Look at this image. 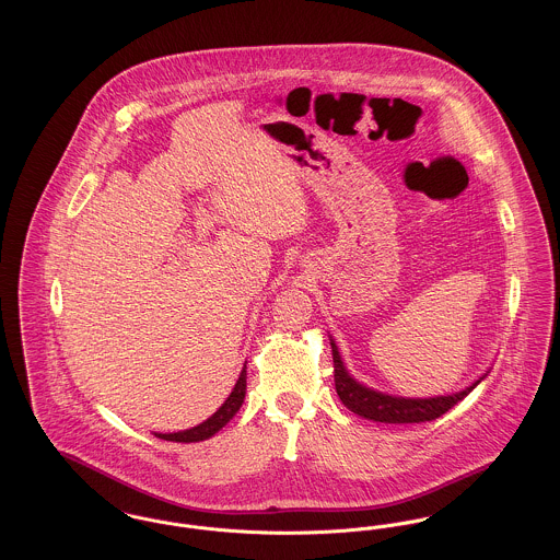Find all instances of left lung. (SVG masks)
Returning a JSON list of instances; mask_svg holds the SVG:
<instances>
[{
  "label": "left lung",
  "mask_w": 560,
  "mask_h": 560,
  "mask_svg": "<svg viewBox=\"0 0 560 560\" xmlns=\"http://www.w3.org/2000/svg\"><path fill=\"white\" fill-rule=\"evenodd\" d=\"M331 357H334V382H336V393L340 400L347 405L350 411L373 420V422H384V424H418V422H432L441 418L445 411H450L455 402L464 399L479 382H475L470 388L457 393V395H447V397H436V399H402V397H390L375 393L372 388L361 386L348 375L340 352L336 345L331 342Z\"/></svg>",
  "instance_id": "obj_1"
}]
</instances>
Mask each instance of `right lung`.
I'll return each mask as SVG.
<instances>
[{"label": "right lung", "instance_id": "right-lung-1", "mask_svg": "<svg viewBox=\"0 0 560 560\" xmlns=\"http://www.w3.org/2000/svg\"><path fill=\"white\" fill-rule=\"evenodd\" d=\"M245 368L241 372L240 380L233 388V393L229 395V399L222 402V407L213 413L212 418H208L203 424L190 428V430H183V432H172V434H158L163 441H174V443H199L213 436L222 427H226V422L233 420V416L240 411L241 402L245 399Z\"/></svg>", "mask_w": 560, "mask_h": 560}]
</instances>
